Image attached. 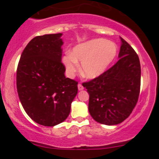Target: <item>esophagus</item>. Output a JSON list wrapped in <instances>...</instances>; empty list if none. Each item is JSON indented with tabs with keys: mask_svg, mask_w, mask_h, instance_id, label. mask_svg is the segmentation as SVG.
Masks as SVG:
<instances>
[{
	"mask_svg": "<svg viewBox=\"0 0 159 159\" xmlns=\"http://www.w3.org/2000/svg\"><path fill=\"white\" fill-rule=\"evenodd\" d=\"M84 88L82 86V84H78V90L79 91H82V90H84Z\"/></svg>",
	"mask_w": 159,
	"mask_h": 159,
	"instance_id": "obj_1",
	"label": "esophagus"
}]
</instances>
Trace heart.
Wrapping results in <instances>:
<instances>
[{"mask_svg":"<svg viewBox=\"0 0 159 159\" xmlns=\"http://www.w3.org/2000/svg\"><path fill=\"white\" fill-rule=\"evenodd\" d=\"M115 43L102 39H95L75 46L72 53H67L63 57V63L67 72L73 75L80 70L87 79H95L106 71L117 55Z\"/></svg>","mask_w":159,"mask_h":159,"instance_id":"1","label":"heart"}]
</instances>
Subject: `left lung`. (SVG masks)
Segmentation results:
<instances>
[{
    "instance_id": "obj_1",
    "label": "left lung",
    "mask_w": 159,
    "mask_h": 159,
    "mask_svg": "<svg viewBox=\"0 0 159 159\" xmlns=\"http://www.w3.org/2000/svg\"><path fill=\"white\" fill-rule=\"evenodd\" d=\"M118 62L100 76L84 83L89 93V113L102 124L117 125L129 117L138 102L141 67L138 55L120 37Z\"/></svg>"
}]
</instances>
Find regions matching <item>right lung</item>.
I'll use <instances>...</instances> for the list:
<instances>
[{
    "label": "right lung",
    "instance_id": "right-lung-1",
    "mask_svg": "<svg viewBox=\"0 0 159 159\" xmlns=\"http://www.w3.org/2000/svg\"><path fill=\"white\" fill-rule=\"evenodd\" d=\"M62 35L47 34L31 40L16 71L18 96L25 112L45 127H54L67 119L78 93V83L64 75Z\"/></svg>",
    "mask_w": 159,
    "mask_h": 159
}]
</instances>
